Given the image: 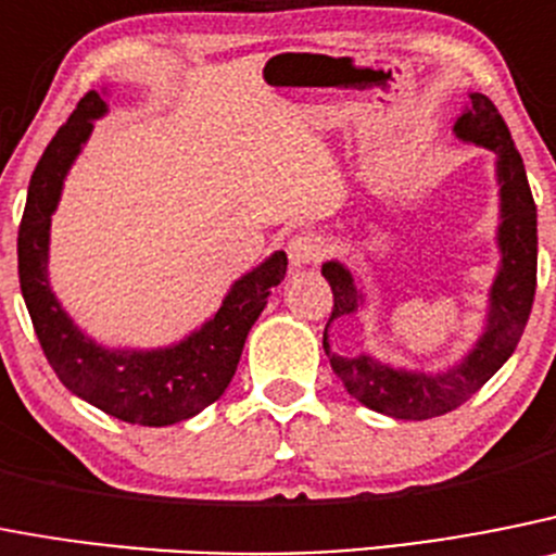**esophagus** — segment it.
I'll return each mask as SVG.
<instances>
[{
	"label": "esophagus",
	"mask_w": 556,
	"mask_h": 556,
	"mask_svg": "<svg viewBox=\"0 0 556 556\" xmlns=\"http://www.w3.org/2000/svg\"><path fill=\"white\" fill-rule=\"evenodd\" d=\"M289 264H292L294 269L300 267H312V264H317L319 258L328 253V242H325V237H319V233H298V237L289 239Z\"/></svg>",
	"instance_id": "34e87169"
}]
</instances>
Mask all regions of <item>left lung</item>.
I'll list each match as a JSON object with an SVG mask.
<instances>
[{"instance_id": "1", "label": "left lung", "mask_w": 556, "mask_h": 556, "mask_svg": "<svg viewBox=\"0 0 556 556\" xmlns=\"http://www.w3.org/2000/svg\"><path fill=\"white\" fill-rule=\"evenodd\" d=\"M452 131L460 142L491 151L498 187V267L488 289L485 323L468 353L438 371L394 366L369 350L358 355L333 353L328 328L341 317L364 314L369 308V292L361 275L344 262L330 258L323 264L325 281L333 289V314L323 339L330 366L350 396L391 419H432L463 405L510 358L532 312L538 283V208L510 129L488 96L468 93V104Z\"/></svg>"}]
</instances>
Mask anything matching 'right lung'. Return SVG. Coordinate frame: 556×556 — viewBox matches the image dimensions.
I'll list each match as a JSON object with an SVG mask.
<instances>
[{"label": "right lung", "instance_id": "right-lung-1", "mask_svg": "<svg viewBox=\"0 0 556 556\" xmlns=\"http://www.w3.org/2000/svg\"><path fill=\"white\" fill-rule=\"evenodd\" d=\"M106 96V88L90 90L76 104L29 178L18 228V281L40 348L71 394L129 425L167 427L198 416L228 389L244 339L273 287L287 275V253H269L239 275L206 323L165 348H106L85 333L49 281V244L65 178L88 146L96 121L110 112Z\"/></svg>", "mask_w": 556, "mask_h": 556}]
</instances>
